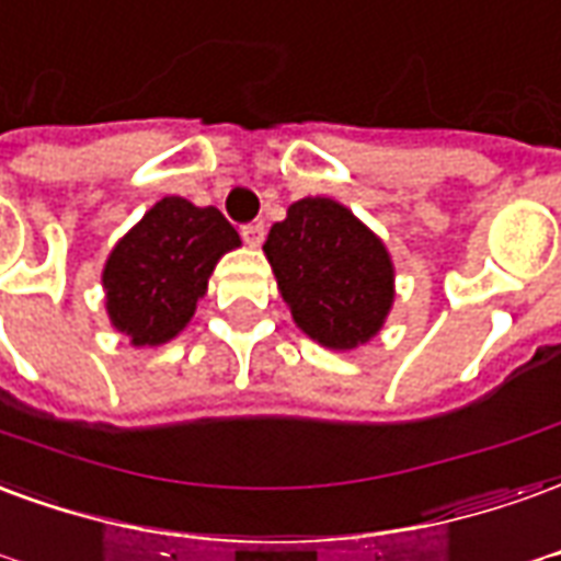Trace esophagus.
Instances as JSON below:
<instances>
[{
  "label": "esophagus",
  "instance_id": "34e87169",
  "mask_svg": "<svg viewBox=\"0 0 561 561\" xmlns=\"http://www.w3.org/2000/svg\"><path fill=\"white\" fill-rule=\"evenodd\" d=\"M241 239L248 241L251 248H260V244H263V239H265V224H263V220L244 224V227H241Z\"/></svg>",
  "mask_w": 561,
  "mask_h": 561
}]
</instances>
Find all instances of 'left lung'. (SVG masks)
<instances>
[{"instance_id":"8db88e82","label":"left lung","mask_w":561,"mask_h":561,"mask_svg":"<svg viewBox=\"0 0 561 561\" xmlns=\"http://www.w3.org/2000/svg\"><path fill=\"white\" fill-rule=\"evenodd\" d=\"M265 260L293 320L334 353L370 343L394 305L386 241L331 196H305L268 230Z\"/></svg>"}]
</instances>
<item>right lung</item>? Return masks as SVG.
I'll return each mask as SVG.
<instances>
[{"mask_svg":"<svg viewBox=\"0 0 561 561\" xmlns=\"http://www.w3.org/2000/svg\"><path fill=\"white\" fill-rule=\"evenodd\" d=\"M239 244V232L215 206L199 208L185 196L158 199L104 263L110 325L137 350L170 343L194 317L220 256Z\"/></svg>","mask_w":561,"mask_h":561,"instance_id":"add662e5","label":"right lung"}]
</instances>
